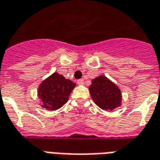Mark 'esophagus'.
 I'll return each mask as SVG.
<instances>
[{
    "instance_id": "esophagus-1",
    "label": "esophagus",
    "mask_w": 160,
    "mask_h": 160,
    "mask_svg": "<svg viewBox=\"0 0 160 160\" xmlns=\"http://www.w3.org/2000/svg\"><path fill=\"white\" fill-rule=\"evenodd\" d=\"M77 84H78V85H83L84 84L83 79H80V80H77Z\"/></svg>"
}]
</instances>
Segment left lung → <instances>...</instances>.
I'll return each instance as SVG.
<instances>
[{
    "instance_id": "obj_1",
    "label": "left lung",
    "mask_w": 160,
    "mask_h": 160,
    "mask_svg": "<svg viewBox=\"0 0 160 160\" xmlns=\"http://www.w3.org/2000/svg\"><path fill=\"white\" fill-rule=\"evenodd\" d=\"M89 91L92 100L102 110L112 111L121 106V91L104 75H99L92 80Z\"/></svg>"
}]
</instances>
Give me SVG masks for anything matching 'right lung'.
<instances>
[{
    "instance_id": "right-lung-1",
    "label": "right lung",
    "mask_w": 160,
    "mask_h": 160,
    "mask_svg": "<svg viewBox=\"0 0 160 160\" xmlns=\"http://www.w3.org/2000/svg\"><path fill=\"white\" fill-rule=\"evenodd\" d=\"M76 86L62 74L53 73L40 84L37 96L41 99V106L49 111H55L62 108L68 100V97Z\"/></svg>"
}]
</instances>
